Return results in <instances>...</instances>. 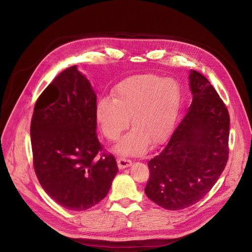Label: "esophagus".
<instances>
[{"instance_id": "obj_1", "label": "esophagus", "mask_w": 252, "mask_h": 252, "mask_svg": "<svg viewBox=\"0 0 252 252\" xmlns=\"http://www.w3.org/2000/svg\"><path fill=\"white\" fill-rule=\"evenodd\" d=\"M131 161L129 159H126V158H118L117 159V165L121 169H124L126 167L130 166Z\"/></svg>"}]
</instances>
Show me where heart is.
Masks as SVG:
<instances>
[{
    "mask_svg": "<svg viewBox=\"0 0 252 252\" xmlns=\"http://www.w3.org/2000/svg\"><path fill=\"white\" fill-rule=\"evenodd\" d=\"M180 94L177 85L154 74L129 76L112 92V100L103 99L97 104L96 117L103 135L117 141L127 128L131 129L117 146L121 155H141L149 143L163 142L173 128L179 111Z\"/></svg>",
    "mask_w": 252,
    "mask_h": 252,
    "instance_id": "1",
    "label": "heart"
}]
</instances>
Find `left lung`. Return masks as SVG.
Listing matches in <instances>:
<instances>
[{"instance_id": "1", "label": "left lung", "mask_w": 252, "mask_h": 252, "mask_svg": "<svg viewBox=\"0 0 252 252\" xmlns=\"http://www.w3.org/2000/svg\"><path fill=\"white\" fill-rule=\"evenodd\" d=\"M193 95L186 115L164 148L148 162L145 193L168 210L187 208L215 186L229 157L230 116L215 88L191 70Z\"/></svg>"}]
</instances>
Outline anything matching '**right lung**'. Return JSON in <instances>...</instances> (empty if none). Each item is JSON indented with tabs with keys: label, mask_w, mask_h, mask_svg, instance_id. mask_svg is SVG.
Here are the masks:
<instances>
[{
	"label": "right lung",
	"mask_w": 252,
	"mask_h": 252,
	"mask_svg": "<svg viewBox=\"0 0 252 252\" xmlns=\"http://www.w3.org/2000/svg\"><path fill=\"white\" fill-rule=\"evenodd\" d=\"M97 96L76 65L57 75L38 97L32 118L33 166L59 205L86 210L108 194L118 168L111 154L97 156Z\"/></svg>",
	"instance_id": "obj_1"
}]
</instances>
